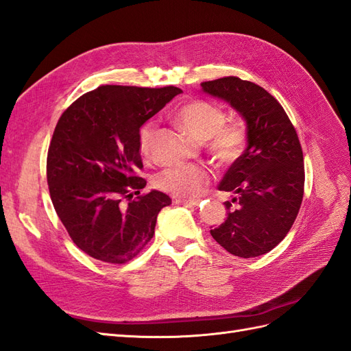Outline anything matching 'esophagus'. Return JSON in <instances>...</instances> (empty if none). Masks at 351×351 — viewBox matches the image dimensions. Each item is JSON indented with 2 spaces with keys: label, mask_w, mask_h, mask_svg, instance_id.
Segmentation results:
<instances>
[{
  "label": "esophagus",
  "mask_w": 351,
  "mask_h": 351,
  "mask_svg": "<svg viewBox=\"0 0 351 351\" xmlns=\"http://www.w3.org/2000/svg\"><path fill=\"white\" fill-rule=\"evenodd\" d=\"M175 203L176 204H181V206H186V207H195L199 202L198 199H185V198H175Z\"/></svg>",
  "instance_id": "obj_1"
}]
</instances>
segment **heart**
I'll use <instances>...</instances> for the list:
<instances>
[{
    "label": "heart",
    "mask_w": 351,
    "mask_h": 351,
    "mask_svg": "<svg viewBox=\"0 0 351 351\" xmlns=\"http://www.w3.org/2000/svg\"><path fill=\"white\" fill-rule=\"evenodd\" d=\"M176 119L186 131L199 141H207L212 156L219 163L229 165L241 156L245 144V128L238 123H225L226 113L222 107L206 99H194L178 108ZM156 134V122L145 123L139 131V152L149 154ZM208 169L199 165L166 167L153 178L157 189L178 198H195L210 182Z\"/></svg>",
    "instance_id": "obj_1"
}]
</instances>
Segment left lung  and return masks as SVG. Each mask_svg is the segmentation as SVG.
Instances as JSON below:
<instances>
[{"label": "left lung", "mask_w": 351, "mask_h": 351, "mask_svg": "<svg viewBox=\"0 0 351 351\" xmlns=\"http://www.w3.org/2000/svg\"><path fill=\"white\" fill-rule=\"evenodd\" d=\"M203 93L223 99L247 126L244 153L228 169L220 191L226 220L210 229L228 253L250 258L269 253L291 229L304 194L303 152L295 129L275 97L235 76L202 84Z\"/></svg>", "instance_id": "left-lung-1"}]
</instances>
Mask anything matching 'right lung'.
<instances>
[{
    "instance_id": "obj_1",
    "label": "right lung",
    "mask_w": 351,
    "mask_h": 351,
    "mask_svg": "<svg viewBox=\"0 0 351 351\" xmlns=\"http://www.w3.org/2000/svg\"><path fill=\"white\" fill-rule=\"evenodd\" d=\"M181 93L176 86L101 85L58 119L47 157L49 195L88 256L122 265L153 238L157 215L172 199L156 189L139 195L147 185L136 176L143 169L139 128Z\"/></svg>"
}]
</instances>
